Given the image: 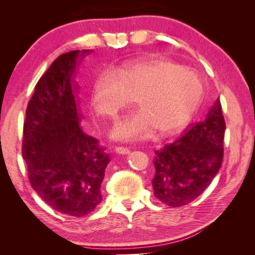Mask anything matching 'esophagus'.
<instances>
[{
	"mask_svg": "<svg viewBox=\"0 0 255 255\" xmlns=\"http://www.w3.org/2000/svg\"><path fill=\"white\" fill-rule=\"evenodd\" d=\"M116 153L118 154H129L130 153V149H129L128 147H124V146H117V147L115 148Z\"/></svg>",
	"mask_w": 255,
	"mask_h": 255,
	"instance_id": "1",
	"label": "esophagus"
}]
</instances>
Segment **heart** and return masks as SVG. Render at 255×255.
Segmentation results:
<instances>
[{
    "label": "heart",
    "instance_id": "heart-1",
    "mask_svg": "<svg viewBox=\"0 0 255 255\" xmlns=\"http://www.w3.org/2000/svg\"><path fill=\"white\" fill-rule=\"evenodd\" d=\"M136 94L139 109L120 118L111 130L116 140L132 141L147 137L153 129L173 135L191 122L204 97L199 74L170 59L145 56L97 75L91 105L99 116L114 118Z\"/></svg>",
    "mask_w": 255,
    "mask_h": 255
}]
</instances>
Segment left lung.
<instances>
[{"label": "left lung", "mask_w": 255, "mask_h": 255, "mask_svg": "<svg viewBox=\"0 0 255 255\" xmlns=\"http://www.w3.org/2000/svg\"><path fill=\"white\" fill-rule=\"evenodd\" d=\"M225 120L221 101L182 137L155 150L154 196L171 207L188 205L211 183L222 166Z\"/></svg>", "instance_id": "8db88e82"}]
</instances>
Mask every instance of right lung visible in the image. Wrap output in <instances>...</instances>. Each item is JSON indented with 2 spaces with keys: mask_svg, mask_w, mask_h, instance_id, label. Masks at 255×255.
<instances>
[{
  "mask_svg": "<svg viewBox=\"0 0 255 255\" xmlns=\"http://www.w3.org/2000/svg\"><path fill=\"white\" fill-rule=\"evenodd\" d=\"M90 50L62 54L34 86L23 124L22 157L34 191L59 213L81 217L100 204L109 155L81 126L74 81Z\"/></svg>",
  "mask_w": 255,
  "mask_h": 255,
  "instance_id": "add662e5",
  "label": "right lung"
}]
</instances>
